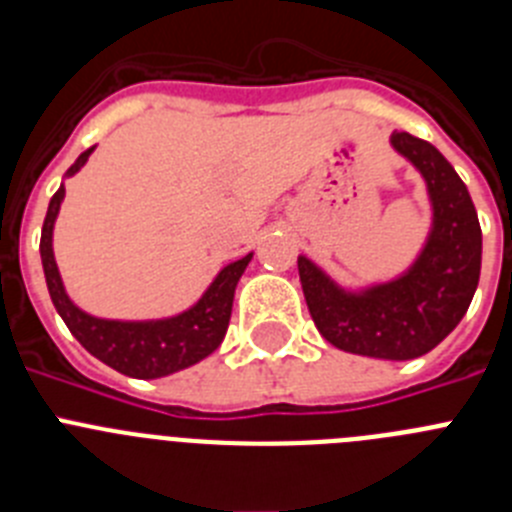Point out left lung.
<instances>
[{
    "mask_svg": "<svg viewBox=\"0 0 512 512\" xmlns=\"http://www.w3.org/2000/svg\"><path fill=\"white\" fill-rule=\"evenodd\" d=\"M390 146L423 176L431 202V228L413 264L359 289L338 284L307 256L297 269L325 341L348 354L408 361L436 348L467 315L482 269V228L467 184L436 146L410 133H392Z\"/></svg>",
    "mask_w": 512,
    "mask_h": 512,
    "instance_id": "8db88e82",
    "label": "left lung"
}]
</instances>
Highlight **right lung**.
<instances>
[{
    "label": "right lung",
    "mask_w": 512,
    "mask_h": 512,
    "mask_svg": "<svg viewBox=\"0 0 512 512\" xmlns=\"http://www.w3.org/2000/svg\"><path fill=\"white\" fill-rule=\"evenodd\" d=\"M92 151L94 146L76 158L71 169L66 171V179L81 171ZM63 197H66V189L61 182L58 192L51 197L48 212H45L43 233H40V259H43L45 284H48L58 315L89 354L128 377L158 379L197 364L223 343L230 323V310H233L235 287H238V279L243 277L248 261L253 259V253L217 271V277L202 292L200 300L184 312L156 320L94 318L79 305H74V300L66 295L61 271H58L56 256H53V228H56Z\"/></svg>",
    "instance_id": "add662e5"
}]
</instances>
